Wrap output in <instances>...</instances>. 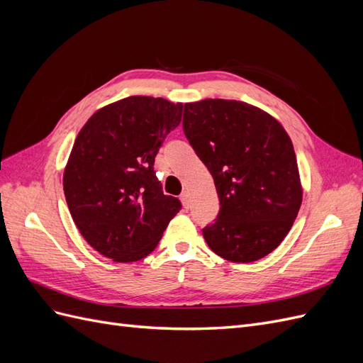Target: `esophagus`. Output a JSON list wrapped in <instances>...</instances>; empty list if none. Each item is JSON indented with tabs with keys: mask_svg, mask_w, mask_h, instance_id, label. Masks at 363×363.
Masks as SVG:
<instances>
[{
	"mask_svg": "<svg viewBox=\"0 0 363 363\" xmlns=\"http://www.w3.org/2000/svg\"><path fill=\"white\" fill-rule=\"evenodd\" d=\"M180 200H182V204L184 208H189V194L188 192H183L180 195Z\"/></svg>",
	"mask_w": 363,
	"mask_h": 363,
	"instance_id": "obj_1",
	"label": "esophagus"
}]
</instances>
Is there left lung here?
Masks as SVG:
<instances>
[{
  "label": "left lung",
  "mask_w": 363,
  "mask_h": 363,
  "mask_svg": "<svg viewBox=\"0 0 363 363\" xmlns=\"http://www.w3.org/2000/svg\"><path fill=\"white\" fill-rule=\"evenodd\" d=\"M183 130L218 192L215 223L203 228L213 252L250 263L286 238L303 201L292 140L279 121L236 100L184 104Z\"/></svg>",
  "instance_id": "8db88e82"
}]
</instances>
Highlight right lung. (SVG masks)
I'll use <instances>...</instances> for the list:
<instances>
[{
  "label": "right lung",
  "instance_id": "1",
  "mask_svg": "<svg viewBox=\"0 0 363 363\" xmlns=\"http://www.w3.org/2000/svg\"><path fill=\"white\" fill-rule=\"evenodd\" d=\"M182 112V103L128 96L98 108L75 138L65 196L87 244L113 262L147 257L182 208L152 168Z\"/></svg>",
  "mask_w": 363,
  "mask_h": 363
}]
</instances>
